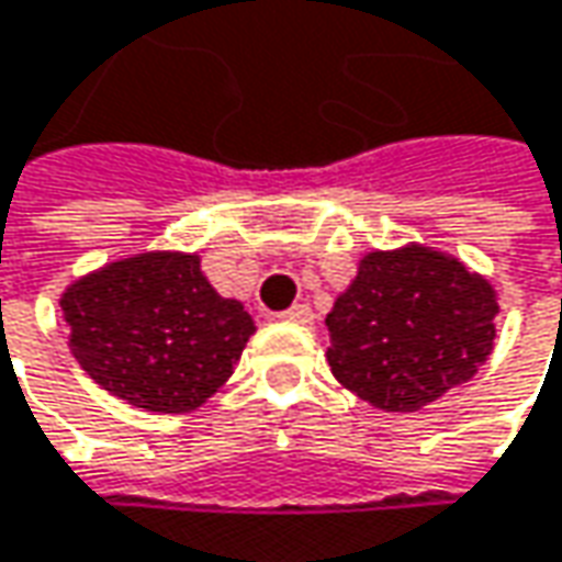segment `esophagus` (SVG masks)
I'll return each mask as SVG.
<instances>
[{"instance_id": "esophagus-1", "label": "esophagus", "mask_w": 562, "mask_h": 562, "mask_svg": "<svg viewBox=\"0 0 562 562\" xmlns=\"http://www.w3.org/2000/svg\"><path fill=\"white\" fill-rule=\"evenodd\" d=\"M282 321H292V324H312L314 321V312L308 305H292L289 312L280 314Z\"/></svg>"}]
</instances>
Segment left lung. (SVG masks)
Returning <instances> with one entry per match:
<instances>
[{
    "label": "left lung",
    "instance_id": "8db88e82",
    "mask_svg": "<svg viewBox=\"0 0 562 562\" xmlns=\"http://www.w3.org/2000/svg\"><path fill=\"white\" fill-rule=\"evenodd\" d=\"M496 314L493 285L442 250H372L327 314V362L372 407L413 413L474 379Z\"/></svg>",
    "mask_w": 562,
    "mask_h": 562
}]
</instances>
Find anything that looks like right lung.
<instances>
[{
	"label": "right lung",
	"instance_id": "obj_1",
	"mask_svg": "<svg viewBox=\"0 0 562 562\" xmlns=\"http://www.w3.org/2000/svg\"><path fill=\"white\" fill-rule=\"evenodd\" d=\"M69 347L114 397L151 413L206 404L235 372L254 321L222 299L196 254L151 250L76 280L59 299Z\"/></svg>",
	"mask_w": 562,
	"mask_h": 562
}]
</instances>
